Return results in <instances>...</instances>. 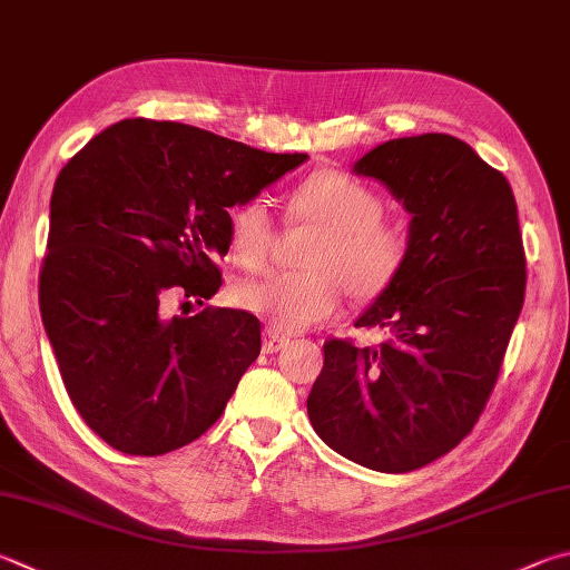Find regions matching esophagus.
<instances>
[{
  "instance_id": "34e87169",
  "label": "esophagus",
  "mask_w": 570,
  "mask_h": 570,
  "mask_svg": "<svg viewBox=\"0 0 570 570\" xmlns=\"http://www.w3.org/2000/svg\"><path fill=\"white\" fill-rule=\"evenodd\" d=\"M286 336L284 334H278L276 328H264V334H262V351L264 354H276L278 348H282L284 344H286Z\"/></svg>"
}]
</instances>
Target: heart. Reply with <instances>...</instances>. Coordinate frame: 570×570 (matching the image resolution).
<instances>
[{
    "label": "heart",
    "mask_w": 570,
    "mask_h": 570,
    "mask_svg": "<svg viewBox=\"0 0 570 570\" xmlns=\"http://www.w3.org/2000/svg\"><path fill=\"white\" fill-rule=\"evenodd\" d=\"M292 214L324 226L308 266L312 272H276L239 284L236 298L246 312L278 331H306L334 316L344 286L371 298L396 278L409 256V232L386 222L384 202L366 184L344 171H318L292 196ZM276 239L272 206L264 196L234 206L229 214L232 252L244 266H262Z\"/></svg>",
    "instance_id": "b5f03b06"
}]
</instances>
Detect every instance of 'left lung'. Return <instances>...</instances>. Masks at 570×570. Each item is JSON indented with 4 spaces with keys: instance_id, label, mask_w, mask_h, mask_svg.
<instances>
[{
    "instance_id": "1",
    "label": "left lung",
    "mask_w": 570,
    "mask_h": 570,
    "mask_svg": "<svg viewBox=\"0 0 570 570\" xmlns=\"http://www.w3.org/2000/svg\"><path fill=\"white\" fill-rule=\"evenodd\" d=\"M351 171L403 204L411 246L356 318L389 338L326 341L308 421L344 459L406 473L469 436L499 379L525 294L519 209L503 174L449 134L379 144Z\"/></svg>"
}]
</instances>
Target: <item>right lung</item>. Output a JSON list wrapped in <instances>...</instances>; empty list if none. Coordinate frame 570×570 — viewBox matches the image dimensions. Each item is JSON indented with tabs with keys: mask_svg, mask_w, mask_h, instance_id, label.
Instances as JSON below:
<instances>
[{
	"mask_svg": "<svg viewBox=\"0 0 570 570\" xmlns=\"http://www.w3.org/2000/svg\"><path fill=\"white\" fill-rule=\"evenodd\" d=\"M177 121L124 119L59 171L39 308L79 416L111 449L159 456L222 416L262 351L242 308L167 312L212 298L229 209L304 164ZM191 304V302H186Z\"/></svg>",
	"mask_w": 570,
	"mask_h": 570,
	"instance_id": "obj_1",
	"label": "right lung"
}]
</instances>
